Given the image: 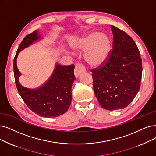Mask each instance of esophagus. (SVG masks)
<instances>
[{"mask_svg":"<svg viewBox=\"0 0 156 156\" xmlns=\"http://www.w3.org/2000/svg\"><path fill=\"white\" fill-rule=\"evenodd\" d=\"M85 68L83 65L77 64L74 68V76L77 78L80 74L85 72Z\"/></svg>","mask_w":156,"mask_h":156,"instance_id":"34e87169","label":"esophagus"}]
</instances>
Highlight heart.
I'll list each match as a JSON object with an SVG mask.
<instances>
[{"label":"heart","instance_id":"heart-1","mask_svg":"<svg viewBox=\"0 0 156 156\" xmlns=\"http://www.w3.org/2000/svg\"><path fill=\"white\" fill-rule=\"evenodd\" d=\"M73 47L78 50H85L86 62L91 66H97L107 58L111 49V42L105 34L93 32L77 40Z\"/></svg>","mask_w":156,"mask_h":156}]
</instances>
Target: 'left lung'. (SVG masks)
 I'll use <instances>...</instances> for the list:
<instances>
[{
	"instance_id": "obj_1",
	"label": "left lung",
	"mask_w": 156,
	"mask_h": 156,
	"mask_svg": "<svg viewBox=\"0 0 156 156\" xmlns=\"http://www.w3.org/2000/svg\"><path fill=\"white\" fill-rule=\"evenodd\" d=\"M112 49L106 60L91 69L93 88L102 108L122 109L134 100L140 89L142 60L137 45L127 33L114 26Z\"/></svg>"
}]
</instances>
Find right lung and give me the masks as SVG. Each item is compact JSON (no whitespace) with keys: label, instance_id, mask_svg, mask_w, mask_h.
<instances>
[{"label":"right lung","instance_id":"right-lung-1","mask_svg":"<svg viewBox=\"0 0 156 156\" xmlns=\"http://www.w3.org/2000/svg\"><path fill=\"white\" fill-rule=\"evenodd\" d=\"M40 38L37 31L27 34L23 39L13 61L15 81L17 90L22 100L31 110L40 116L55 118L64 114L72 100L71 87L75 80L74 66L56 65L54 72L47 82L35 89H27L19 82L20 75L16 66V58L19 52Z\"/></svg>","mask_w":156,"mask_h":156}]
</instances>
